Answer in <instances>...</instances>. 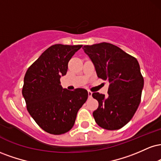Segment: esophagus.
<instances>
[{"mask_svg":"<svg viewBox=\"0 0 161 161\" xmlns=\"http://www.w3.org/2000/svg\"><path fill=\"white\" fill-rule=\"evenodd\" d=\"M88 97H92V92L91 91H88Z\"/></svg>","mask_w":161,"mask_h":161,"instance_id":"obj_1","label":"esophagus"}]
</instances>
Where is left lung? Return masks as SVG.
Wrapping results in <instances>:
<instances>
[{
	"mask_svg": "<svg viewBox=\"0 0 161 161\" xmlns=\"http://www.w3.org/2000/svg\"><path fill=\"white\" fill-rule=\"evenodd\" d=\"M95 66L97 77L108 80V96L94 92L98 101L93 112L97 124L108 130L126 125L138 108L144 87L138 60L110 43L102 42L82 47Z\"/></svg>",
	"mask_w": 161,
	"mask_h": 161,
	"instance_id": "1",
	"label": "left lung"
}]
</instances>
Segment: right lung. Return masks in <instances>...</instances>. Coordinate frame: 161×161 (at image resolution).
Masks as SVG:
<instances>
[{
	"mask_svg": "<svg viewBox=\"0 0 161 161\" xmlns=\"http://www.w3.org/2000/svg\"><path fill=\"white\" fill-rule=\"evenodd\" d=\"M82 45H52L29 67L24 77L23 97L28 112L45 132L66 133L73 128L79 110L88 98L84 88H63L60 77Z\"/></svg>",
	"mask_w": 161,
	"mask_h": 161,
	"instance_id": "add662e5",
	"label": "right lung"
}]
</instances>
